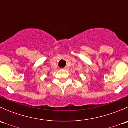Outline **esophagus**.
Masks as SVG:
<instances>
[{
  "label": "esophagus",
  "mask_w": 128,
  "mask_h": 128,
  "mask_svg": "<svg viewBox=\"0 0 128 128\" xmlns=\"http://www.w3.org/2000/svg\"><path fill=\"white\" fill-rule=\"evenodd\" d=\"M63 69H65V70H68V69H69V68H68V66H66V67H65V68H63Z\"/></svg>",
  "instance_id": "obj_1"
}]
</instances>
